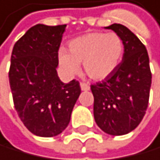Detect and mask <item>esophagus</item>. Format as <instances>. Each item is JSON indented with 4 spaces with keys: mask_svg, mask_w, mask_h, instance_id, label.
<instances>
[{
    "mask_svg": "<svg viewBox=\"0 0 160 160\" xmlns=\"http://www.w3.org/2000/svg\"><path fill=\"white\" fill-rule=\"evenodd\" d=\"M81 89H82V91H89L90 86L86 82H81Z\"/></svg>",
    "mask_w": 160,
    "mask_h": 160,
    "instance_id": "esophagus-1",
    "label": "esophagus"
}]
</instances>
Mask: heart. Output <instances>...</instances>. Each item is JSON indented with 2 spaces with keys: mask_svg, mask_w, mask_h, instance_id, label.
Returning <instances> with one entry per match:
<instances>
[{
  "mask_svg": "<svg viewBox=\"0 0 160 160\" xmlns=\"http://www.w3.org/2000/svg\"><path fill=\"white\" fill-rule=\"evenodd\" d=\"M69 51L58 52L60 68L67 77L81 71L83 64L86 74L93 81H103L115 71L123 56V42L115 32H89L69 42Z\"/></svg>",
  "mask_w": 160,
  "mask_h": 160,
  "instance_id": "1",
  "label": "heart"
}]
</instances>
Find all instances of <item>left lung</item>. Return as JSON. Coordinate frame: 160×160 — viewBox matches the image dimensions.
I'll return each mask as SVG.
<instances>
[{"label":"left lung","instance_id":"1","mask_svg":"<svg viewBox=\"0 0 160 160\" xmlns=\"http://www.w3.org/2000/svg\"><path fill=\"white\" fill-rule=\"evenodd\" d=\"M106 28L122 38L124 50L115 71L91 86L94 118L106 134L122 136L136 129L144 118L152 77L148 53L142 42L122 24L114 23Z\"/></svg>","mask_w":160,"mask_h":160}]
</instances>
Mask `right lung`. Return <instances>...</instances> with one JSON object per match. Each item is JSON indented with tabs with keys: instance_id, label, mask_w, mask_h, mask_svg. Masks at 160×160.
Masks as SVG:
<instances>
[{
	"instance_id": "1",
	"label": "right lung",
	"mask_w": 160,
	"mask_h": 160,
	"mask_svg": "<svg viewBox=\"0 0 160 160\" xmlns=\"http://www.w3.org/2000/svg\"><path fill=\"white\" fill-rule=\"evenodd\" d=\"M66 25L37 24L16 42L9 82L16 111L27 130L38 137L61 134L81 95L75 79L60 81L58 50Z\"/></svg>"
}]
</instances>
